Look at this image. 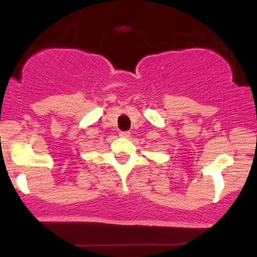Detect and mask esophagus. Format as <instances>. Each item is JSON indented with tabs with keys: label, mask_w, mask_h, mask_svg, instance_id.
I'll return each instance as SVG.
<instances>
[{
	"label": "esophagus",
	"mask_w": 257,
	"mask_h": 257,
	"mask_svg": "<svg viewBox=\"0 0 257 257\" xmlns=\"http://www.w3.org/2000/svg\"><path fill=\"white\" fill-rule=\"evenodd\" d=\"M129 135H131V133L129 132H120L119 133V137H122V138H129Z\"/></svg>",
	"instance_id": "esophagus-1"
}]
</instances>
